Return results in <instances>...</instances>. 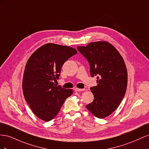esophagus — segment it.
I'll list each match as a JSON object with an SVG mask.
<instances>
[{"label":"esophagus","instance_id":"1","mask_svg":"<svg viewBox=\"0 0 149 149\" xmlns=\"http://www.w3.org/2000/svg\"><path fill=\"white\" fill-rule=\"evenodd\" d=\"M84 89H79V88H75L74 89V91H76V92H79V91H84Z\"/></svg>","mask_w":149,"mask_h":149}]
</instances>
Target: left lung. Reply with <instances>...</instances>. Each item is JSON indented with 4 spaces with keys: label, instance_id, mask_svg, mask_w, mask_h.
<instances>
[{
    "label": "left lung",
    "instance_id": "8db88e82",
    "mask_svg": "<svg viewBox=\"0 0 149 149\" xmlns=\"http://www.w3.org/2000/svg\"><path fill=\"white\" fill-rule=\"evenodd\" d=\"M86 58L92 77L97 76V86L90 88L93 101L86 108L94 116L103 119L119 106L127 85V71L123 57L117 49L105 41L94 42L77 47Z\"/></svg>",
    "mask_w": 149,
    "mask_h": 149
}]
</instances>
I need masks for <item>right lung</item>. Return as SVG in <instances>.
<instances>
[{"label":"right lung","instance_id":"right-lung-1","mask_svg":"<svg viewBox=\"0 0 149 149\" xmlns=\"http://www.w3.org/2000/svg\"><path fill=\"white\" fill-rule=\"evenodd\" d=\"M77 53L76 49L47 43L35 50L26 62L22 81L26 101L38 118L48 122L60 111L73 90L55 84L64 63Z\"/></svg>","mask_w":149,"mask_h":149}]
</instances>
